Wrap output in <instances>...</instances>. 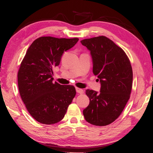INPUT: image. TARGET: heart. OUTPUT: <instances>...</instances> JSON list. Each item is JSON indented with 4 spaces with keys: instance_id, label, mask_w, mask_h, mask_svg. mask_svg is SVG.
<instances>
[{
    "instance_id": "b5f03b06",
    "label": "heart",
    "mask_w": 153,
    "mask_h": 153,
    "mask_svg": "<svg viewBox=\"0 0 153 153\" xmlns=\"http://www.w3.org/2000/svg\"><path fill=\"white\" fill-rule=\"evenodd\" d=\"M80 61H83V55H82L81 56L80 58Z\"/></svg>"
}]
</instances>
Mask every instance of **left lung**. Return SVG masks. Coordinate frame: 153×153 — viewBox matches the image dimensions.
I'll list each match as a JSON object with an SVG mask.
<instances>
[{"mask_svg":"<svg viewBox=\"0 0 153 153\" xmlns=\"http://www.w3.org/2000/svg\"><path fill=\"white\" fill-rule=\"evenodd\" d=\"M79 39L41 37L33 42L20 65L18 86L20 96L33 118L45 125L60 122L76 95L73 85L53 79V68L61 56Z\"/></svg>","mask_w":153,"mask_h":153,"instance_id":"1","label":"left lung"}]
</instances>
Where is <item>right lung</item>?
I'll return each instance as SVG.
<instances>
[{
    "label": "right lung",
    "mask_w": 153,
    "mask_h": 153,
    "mask_svg": "<svg viewBox=\"0 0 153 153\" xmlns=\"http://www.w3.org/2000/svg\"><path fill=\"white\" fill-rule=\"evenodd\" d=\"M81 43L91 51L93 74L100 84L99 91H85L90 103L83 114L88 123L105 126L118 118L130 97L132 68L125 51L105 36L85 39Z\"/></svg>",
    "instance_id": "obj_1"
}]
</instances>
